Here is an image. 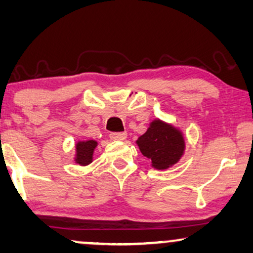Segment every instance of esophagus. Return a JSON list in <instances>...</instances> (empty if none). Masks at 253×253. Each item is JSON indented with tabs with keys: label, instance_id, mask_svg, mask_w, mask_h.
Returning <instances> with one entry per match:
<instances>
[{
	"label": "esophagus",
	"instance_id": "esophagus-1",
	"mask_svg": "<svg viewBox=\"0 0 253 253\" xmlns=\"http://www.w3.org/2000/svg\"><path fill=\"white\" fill-rule=\"evenodd\" d=\"M109 137L112 140H124L126 138V132H112Z\"/></svg>",
	"mask_w": 253,
	"mask_h": 253
}]
</instances>
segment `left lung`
Returning a JSON list of instances; mask_svg holds the SVG:
<instances>
[{"instance_id":"8db88e82","label":"left lung","mask_w":253,"mask_h":253,"mask_svg":"<svg viewBox=\"0 0 253 253\" xmlns=\"http://www.w3.org/2000/svg\"><path fill=\"white\" fill-rule=\"evenodd\" d=\"M136 144L141 154L150 159L152 167L158 170H165L177 164L185 151L182 130L160 119L152 121L146 132L138 138Z\"/></svg>"}]
</instances>
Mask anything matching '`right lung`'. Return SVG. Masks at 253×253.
I'll return each mask as SVG.
<instances>
[{"label":"right lung","mask_w":253,"mask_h":253,"mask_svg":"<svg viewBox=\"0 0 253 253\" xmlns=\"http://www.w3.org/2000/svg\"><path fill=\"white\" fill-rule=\"evenodd\" d=\"M98 146V141L94 139L78 140L75 144V164L79 166H88L93 161L94 150Z\"/></svg>","instance_id":"obj_1"}]
</instances>
